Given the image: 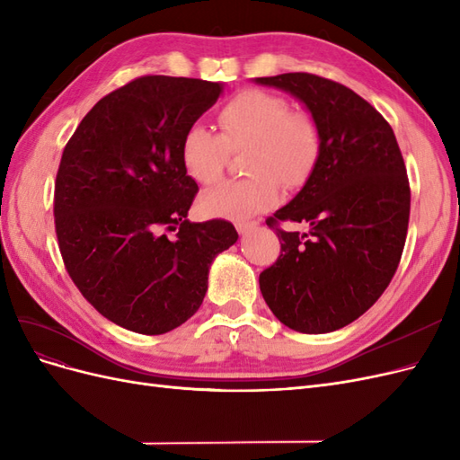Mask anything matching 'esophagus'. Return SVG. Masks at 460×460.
<instances>
[{"instance_id":"esophagus-1","label":"esophagus","mask_w":460,"mask_h":460,"mask_svg":"<svg viewBox=\"0 0 460 460\" xmlns=\"http://www.w3.org/2000/svg\"><path fill=\"white\" fill-rule=\"evenodd\" d=\"M253 228H257V222H252V220H249V222H243V220L235 222V230H238L242 235L249 234Z\"/></svg>"}]
</instances>
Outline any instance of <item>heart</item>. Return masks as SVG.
<instances>
[{
  "label": "heart",
  "instance_id": "1",
  "mask_svg": "<svg viewBox=\"0 0 460 460\" xmlns=\"http://www.w3.org/2000/svg\"><path fill=\"white\" fill-rule=\"evenodd\" d=\"M220 130L191 124L182 137L180 157L198 184L211 186L222 178L230 151L252 147L243 180H232L201 198L208 217L247 220L274 207L284 186L305 184L320 153V132L309 115L291 113L284 97L262 92H242L220 109Z\"/></svg>",
  "mask_w": 460,
  "mask_h": 460
}]
</instances>
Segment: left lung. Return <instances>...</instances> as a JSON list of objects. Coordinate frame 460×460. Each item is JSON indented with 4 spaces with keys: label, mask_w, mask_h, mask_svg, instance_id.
<instances>
[{
    "label": "left lung",
    "mask_w": 460,
    "mask_h": 460,
    "mask_svg": "<svg viewBox=\"0 0 460 460\" xmlns=\"http://www.w3.org/2000/svg\"><path fill=\"white\" fill-rule=\"evenodd\" d=\"M253 82L294 95L320 132L307 182L267 220L282 253L261 272V294L291 330H340L378 301L405 247L411 190L395 134L368 102L338 82L309 73ZM278 219L307 221L310 234L284 233Z\"/></svg>",
    "instance_id": "obj_1"
}]
</instances>
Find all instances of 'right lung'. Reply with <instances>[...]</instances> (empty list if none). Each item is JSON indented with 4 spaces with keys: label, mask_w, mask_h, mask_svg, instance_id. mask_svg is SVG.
<instances>
[{
    "label": "right lung",
    "mask_w": 460,
    "mask_h": 460,
    "mask_svg": "<svg viewBox=\"0 0 460 460\" xmlns=\"http://www.w3.org/2000/svg\"><path fill=\"white\" fill-rule=\"evenodd\" d=\"M222 90L136 78L97 102L63 151L53 213L65 267L97 313L130 332L184 324L201 307L211 262L238 242L226 220H188L198 184L180 157L186 130Z\"/></svg>",
    "instance_id": "add662e5"
}]
</instances>
